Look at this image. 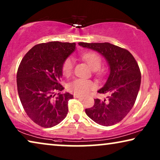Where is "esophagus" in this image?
<instances>
[{
    "label": "esophagus",
    "instance_id": "34e87169",
    "mask_svg": "<svg viewBox=\"0 0 160 160\" xmlns=\"http://www.w3.org/2000/svg\"><path fill=\"white\" fill-rule=\"evenodd\" d=\"M73 97H74V98H78V99H81V100L84 99V97H82V96H80V95H74Z\"/></svg>",
    "mask_w": 160,
    "mask_h": 160
}]
</instances>
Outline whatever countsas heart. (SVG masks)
<instances>
[{
  "mask_svg": "<svg viewBox=\"0 0 160 160\" xmlns=\"http://www.w3.org/2000/svg\"><path fill=\"white\" fill-rule=\"evenodd\" d=\"M82 58L87 62L90 68L98 71L101 65V58L95 52H87L82 55ZM73 61L71 58H67L62 64V73L65 76H69L73 72ZM95 88V84L90 80L84 78H76L68 85V89L75 95L85 96Z\"/></svg>",
  "mask_w": 160,
  "mask_h": 160,
  "instance_id": "b5f03b06",
  "label": "heart"
}]
</instances>
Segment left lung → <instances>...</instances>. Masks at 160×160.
Returning <instances> with one entry per match:
<instances>
[{"instance_id":"obj_1","label":"left lung","mask_w":160,"mask_h":160,"mask_svg":"<svg viewBox=\"0 0 160 160\" xmlns=\"http://www.w3.org/2000/svg\"><path fill=\"white\" fill-rule=\"evenodd\" d=\"M78 45L101 54L110 70L106 84L98 91L109 96L102 100L95 99L93 107L85 109V112L98 124L113 125L134 106L141 82L138 65L130 52L110 43L79 42Z\"/></svg>"}]
</instances>
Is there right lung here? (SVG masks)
I'll list each match as a JSON object with an SVG mask.
<instances>
[{
	"mask_svg": "<svg viewBox=\"0 0 160 160\" xmlns=\"http://www.w3.org/2000/svg\"><path fill=\"white\" fill-rule=\"evenodd\" d=\"M76 50L75 43L51 41L39 43L22 60L17 74V91L28 117L39 126L52 128L66 117L68 92L56 96L63 87V62Z\"/></svg>",
	"mask_w": 160,
	"mask_h": 160,
	"instance_id": "obj_1",
	"label": "right lung"
}]
</instances>
